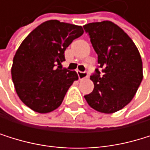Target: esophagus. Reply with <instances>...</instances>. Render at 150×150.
I'll list each match as a JSON object with an SVG mask.
<instances>
[{
  "label": "esophagus",
  "instance_id": "obj_1",
  "mask_svg": "<svg viewBox=\"0 0 150 150\" xmlns=\"http://www.w3.org/2000/svg\"><path fill=\"white\" fill-rule=\"evenodd\" d=\"M77 74H78V77H79L80 80H83V79L88 77V73L87 72H80V71H78Z\"/></svg>",
  "mask_w": 150,
  "mask_h": 150
}]
</instances>
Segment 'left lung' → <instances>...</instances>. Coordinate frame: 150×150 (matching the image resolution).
I'll use <instances>...</instances> for the list:
<instances>
[{"instance_id": "obj_1", "label": "left lung", "mask_w": 150, "mask_h": 150, "mask_svg": "<svg viewBox=\"0 0 150 150\" xmlns=\"http://www.w3.org/2000/svg\"><path fill=\"white\" fill-rule=\"evenodd\" d=\"M83 28L102 68V72L95 69L90 77L94 88L84 98L97 112H116L133 99L142 81L140 54L127 33L110 21L88 23Z\"/></svg>"}]
</instances>
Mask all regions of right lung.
Listing matches in <instances>:
<instances>
[{"label":"right lung","instance_id":"obj_1","mask_svg":"<svg viewBox=\"0 0 150 150\" xmlns=\"http://www.w3.org/2000/svg\"><path fill=\"white\" fill-rule=\"evenodd\" d=\"M83 34L82 26L47 21L21 42L13 57L11 78L22 103L38 113L57 109L74 81L76 71L60 69L65 50Z\"/></svg>","mask_w":150,"mask_h":150}]
</instances>
